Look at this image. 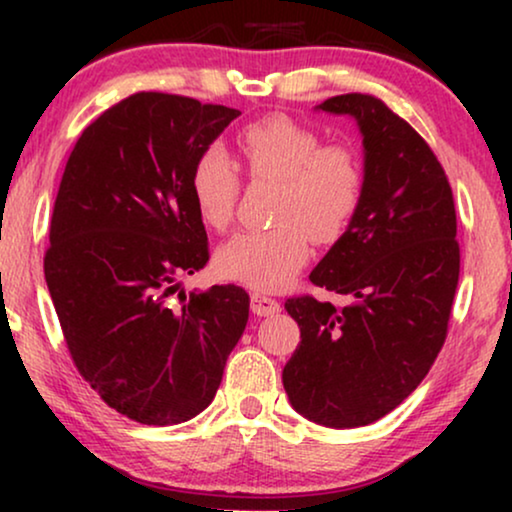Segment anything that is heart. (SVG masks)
<instances>
[{
    "mask_svg": "<svg viewBox=\"0 0 512 512\" xmlns=\"http://www.w3.org/2000/svg\"><path fill=\"white\" fill-rule=\"evenodd\" d=\"M317 177H324V172L319 170ZM230 258L251 289H268V286H275L286 279V265L272 249V242L265 237H249V240L240 242Z\"/></svg>",
    "mask_w": 512,
    "mask_h": 512,
    "instance_id": "1",
    "label": "heart"
}]
</instances>
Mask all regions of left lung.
Segmentation results:
<instances>
[{
    "label": "left lung",
    "instance_id": "left-lung-1",
    "mask_svg": "<svg viewBox=\"0 0 512 512\" xmlns=\"http://www.w3.org/2000/svg\"><path fill=\"white\" fill-rule=\"evenodd\" d=\"M237 116L193 97L135 93L81 132L62 174L48 291L79 373L139 424L200 415L247 326L242 286L174 282L209 261L195 174Z\"/></svg>",
    "mask_w": 512,
    "mask_h": 512
}]
</instances>
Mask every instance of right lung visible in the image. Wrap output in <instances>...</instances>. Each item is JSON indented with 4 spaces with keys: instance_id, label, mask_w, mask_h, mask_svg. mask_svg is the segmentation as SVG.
Segmentation results:
<instances>
[{
    "instance_id": "1",
    "label": "right lung",
    "mask_w": 512,
    "mask_h": 512,
    "mask_svg": "<svg viewBox=\"0 0 512 512\" xmlns=\"http://www.w3.org/2000/svg\"><path fill=\"white\" fill-rule=\"evenodd\" d=\"M317 111L352 118L363 139L354 214L310 282L291 298L300 345L284 366L298 415L331 429L366 426L419 387L443 347L459 282L450 181L429 144L373 95Z\"/></svg>"
}]
</instances>
